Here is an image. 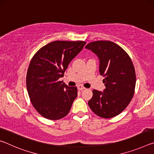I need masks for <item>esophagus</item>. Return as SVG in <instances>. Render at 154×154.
I'll list each match as a JSON object with an SVG mask.
<instances>
[{"mask_svg": "<svg viewBox=\"0 0 154 154\" xmlns=\"http://www.w3.org/2000/svg\"><path fill=\"white\" fill-rule=\"evenodd\" d=\"M77 88H78V90H85V88L83 86V85H78L77 86Z\"/></svg>", "mask_w": 154, "mask_h": 154, "instance_id": "esophagus-1", "label": "esophagus"}]
</instances>
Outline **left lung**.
I'll return each instance as SVG.
<instances>
[{"label":"left lung","instance_id":"1","mask_svg":"<svg viewBox=\"0 0 154 154\" xmlns=\"http://www.w3.org/2000/svg\"><path fill=\"white\" fill-rule=\"evenodd\" d=\"M85 49L92 51L99 60V72L104 77L103 92L93 90L88 105L94 113L103 118L118 116L133 97L136 74L131 59L121 47L109 41L88 43Z\"/></svg>","mask_w":154,"mask_h":154}]
</instances>
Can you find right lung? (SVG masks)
I'll return each instance as SVG.
<instances>
[{
	"label": "right lung",
	"mask_w": 154,
	"mask_h": 154,
	"mask_svg": "<svg viewBox=\"0 0 154 154\" xmlns=\"http://www.w3.org/2000/svg\"><path fill=\"white\" fill-rule=\"evenodd\" d=\"M85 43L53 41L41 48L31 60L26 75L28 93L34 107L44 118L56 120L69 113L77 88L58 79Z\"/></svg>",
	"instance_id": "add662e5"
}]
</instances>
